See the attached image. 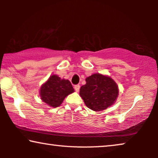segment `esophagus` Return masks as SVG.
I'll return each instance as SVG.
<instances>
[{
    "label": "esophagus",
    "mask_w": 158,
    "mask_h": 158,
    "mask_svg": "<svg viewBox=\"0 0 158 158\" xmlns=\"http://www.w3.org/2000/svg\"><path fill=\"white\" fill-rule=\"evenodd\" d=\"M80 88H81V86H80V85H75L74 86V88H75V91H76V92H78L79 91Z\"/></svg>",
    "instance_id": "esophagus-1"
}]
</instances>
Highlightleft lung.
<instances>
[{
  "label": "left lung",
  "instance_id": "left-lung-1",
  "mask_svg": "<svg viewBox=\"0 0 158 158\" xmlns=\"http://www.w3.org/2000/svg\"><path fill=\"white\" fill-rule=\"evenodd\" d=\"M85 81V85L80 89V96L90 109L102 111L115 102L118 89L111 77L96 73L88 77Z\"/></svg>",
  "mask_w": 158,
  "mask_h": 158
}]
</instances>
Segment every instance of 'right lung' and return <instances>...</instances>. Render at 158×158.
<instances>
[{
    "label": "right lung",
    "mask_w": 158,
    "mask_h": 158,
    "mask_svg": "<svg viewBox=\"0 0 158 158\" xmlns=\"http://www.w3.org/2000/svg\"><path fill=\"white\" fill-rule=\"evenodd\" d=\"M74 92L72 84L68 80L61 79L53 75L41 87V99L54 108L61 105L64 98Z\"/></svg>",
    "instance_id": "add662e5"
}]
</instances>
